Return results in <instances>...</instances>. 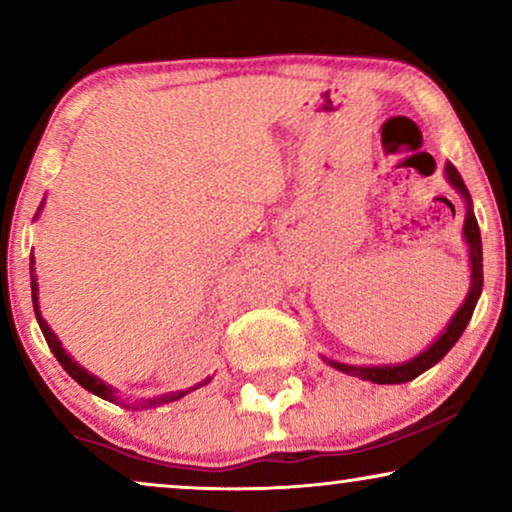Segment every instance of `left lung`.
I'll return each instance as SVG.
<instances>
[{
    "instance_id": "8db88e82",
    "label": "left lung",
    "mask_w": 512,
    "mask_h": 512,
    "mask_svg": "<svg viewBox=\"0 0 512 512\" xmlns=\"http://www.w3.org/2000/svg\"><path fill=\"white\" fill-rule=\"evenodd\" d=\"M445 174L447 179H450V184L457 188V191L464 195L466 200V223H464V237L468 242V254H471V291H468V298L466 303L459 307V312L454 314L450 326L445 328V333L440 335V338L433 342V345L426 349L424 354H419L417 359H412L408 363H401V366H373V368H363V366H347V363H338V361H328L333 368L342 370V373L347 375H354V377H361V380H368V382H375V384H401V382H410L415 380L417 375H422L424 370H429L431 366H436V363L443 359V356L450 352L454 347V342L461 338V333L466 331L468 321L473 317V310H475V303H478L480 293H482V240H480V228H478V219H475L473 214V205H471V195H468V188L464 186V179L459 177L457 167L447 163L445 167Z\"/></svg>"
}]
</instances>
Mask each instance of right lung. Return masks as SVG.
<instances>
[{"mask_svg": "<svg viewBox=\"0 0 512 512\" xmlns=\"http://www.w3.org/2000/svg\"><path fill=\"white\" fill-rule=\"evenodd\" d=\"M39 209H41V205H39ZM39 209H37V214H39ZM37 214H34V219H37ZM30 275H32V303H34V314H37L39 328H41V333H44V338H46V342H48V347H51V352L55 354V359L60 361V366L67 370L69 377H72V380L79 382L83 389L93 391L95 396L107 398V401H116V398H114V391H111V387H107V384H104L102 380H97L95 375H90L88 370H83L81 366H76V363L72 361V356H69V354L65 352V349H62L60 340L55 338V333L51 331V328H48V324L44 321V317H41L39 305H37V300H39V298H37V279H34V256H30ZM207 382H209V380L200 382L198 387H202V384H207ZM198 387H193V389H198ZM193 389H191V391H193ZM184 394H188V391H177V394L158 396V398H153V401H149V405H163V403L177 401V398H181Z\"/></svg>", "mask_w": 512, "mask_h": 512, "instance_id": "obj_1", "label": "right lung"}]
</instances>
